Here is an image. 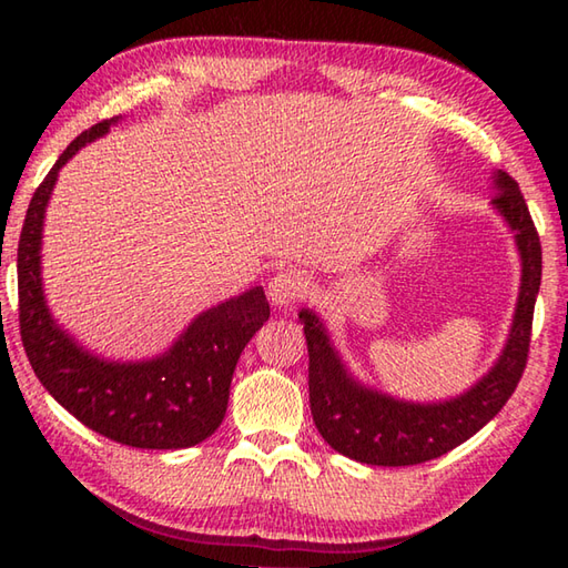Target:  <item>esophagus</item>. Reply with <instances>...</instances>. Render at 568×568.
Wrapping results in <instances>:
<instances>
[{"instance_id": "esophagus-1", "label": "esophagus", "mask_w": 568, "mask_h": 568, "mask_svg": "<svg viewBox=\"0 0 568 568\" xmlns=\"http://www.w3.org/2000/svg\"><path fill=\"white\" fill-rule=\"evenodd\" d=\"M307 293H311V277L305 275V271H297V267L281 271L271 277V283H267V295H271L273 305L277 307H293L295 303H301Z\"/></svg>"}]
</instances>
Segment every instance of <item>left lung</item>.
Here are the masks:
<instances>
[{
  "instance_id": "8db88e82",
  "label": "left lung",
  "mask_w": 568,
  "mask_h": 568,
  "mask_svg": "<svg viewBox=\"0 0 568 568\" xmlns=\"http://www.w3.org/2000/svg\"><path fill=\"white\" fill-rule=\"evenodd\" d=\"M496 185L494 205L511 225L521 253V293L501 358L464 396L420 406L363 388L345 373L315 313H301L311 413L321 436L338 454L371 466L426 464L478 434L511 398L528 361L534 305L541 285V240L518 182L498 172Z\"/></svg>"
}]
</instances>
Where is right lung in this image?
I'll list each match as a JSON object with an SVG mask.
<instances>
[{
    "mask_svg": "<svg viewBox=\"0 0 568 568\" xmlns=\"http://www.w3.org/2000/svg\"><path fill=\"white\" fill-rule=\"evenodd\" d=\"M112 122L102 120L74 138L34 190L17 247L19 335L34 376L94 434L132 448H187L223 423L240 353L271 318V305L263 287L230 297L197 315L165 355L142 363L94 358L57 328L40 281L44 207L60 168Z\"/></svg>",
    "mask_w": 568,
    "mask_h": 568,
    "instance_id": "1",
    "label": "right lung"
}]
</instances>
